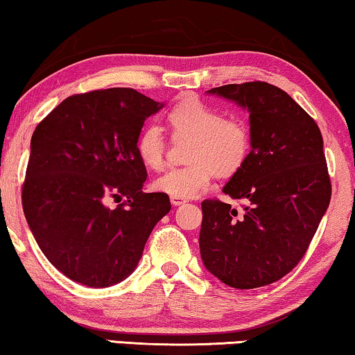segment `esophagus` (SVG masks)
Masks as SVG:
<instances>
[{
	"label": "esophagus",
	"mask_w": 355,
	"mask_h": 355,
	"mask_svg": "<svg viewBox=\"0 0 355 355\" xmlns=\"http://www.w3.org/2000/svg\"><path fill=\"white\" fill-rule=\"evenodd\" d=\"M169 200H171L173 207H181V205L187 203V200L186 198H181V197H171Z\"/></svg>",
	"instance_id": "34e87169"
}]
</instances>
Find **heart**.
<instances>
[{
	"mask_svg": "<svg viewBox=\"0 0 355 355\" xmlns=\"http://www.w3.org/2000/svg\"><path fill=\"white\" fill-rule=\"evenodd\" d=\"M174 136H192L184 166L169 168L153 179L157 192L192 198L208 187L213 174L227 178L239 173L251 152V132L241 118L224 116L202 101H184L168 114ZM166 141L155 123L146 125L136 139V153L147 168L162 166Z\"/></svg>",
	"mask_w": 355,
	"mask_h": 355,
	"instance_id": "b5f03b06",
	"label": "heart"
}]
</instances>
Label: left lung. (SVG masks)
<instances>
[{
    "instance_id": "1",
    "label": "left lung",
    "mask_w": 355,
    "mask_h": 355,
    "mask_svg": "<svg viewBox=\"0 0 355 355\" xmlns=\"http://www.w3.org/2000/svg\"><path fill=\"white\" fill-rule=\"evenodd\" d=\"M250 114L251 152L219 200L202 202L200 254L223 284L239 290L270 285L304 256L331 198L317 123L284 89L264 81L207 91Z\"/></svg>"
}]
</instances>
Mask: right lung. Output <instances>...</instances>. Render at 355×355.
Wrapping results in <instances>:
<instances>
[{
	"instance_id": "add662e5",
	"label": "right lung",
	"mask_w": 355,
	"mask_h": 355,
	"mask_svg": "<svg viewBox=\"0 0 355 355\" xmlns=\"http://www.w3.org/2000/svg\"><path fill=\"white\" fill-rule=\"evenodd\" d=\"M162 102L131 88L75 94L40 123L22 187L28 227L46 258L73 282L105 288L139 263L166 193H144L146 165L136 153L144 121ZM107 196L127 200L116 209Z\"/></svg>"
}]
</instances>
